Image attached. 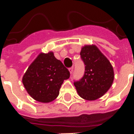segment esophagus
<instances>
[{"mask_svg":"<svg viewBox=\"0 0 134 134\" xmlns=\"http://www.w3.org/2000/svg\"><path fill=\"white\" fill-rule=\"evenodd\" d=\"M73 70H74V67H71L69 68V71H70V74H72L73 72Z\"/></svg>","mask_w":134,"mask_h":134,"instance_id":"1","label":"esophagus"}]
</instances>
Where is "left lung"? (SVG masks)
Here are the masks:
<instances>
[{
	"mask_svg": "<svg viewBox=\"0 0 134 134\" xmlns=\"http://www.w3.org/2000/svg\"><path fill=\"white\" fill-rule=\"evenodd\" d=\"M80 57L85 64L84 75L74 81V85L81 98L94 100L103 96L111 87L114 79L113 69L96 46L82 47Z\"/></svg>",
	"mask_w": 134,
	"mask_h": 134,
	"instance_id": "obj_1",
	"label": "left lung"
}]
</instances>
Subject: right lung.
Here are the masks:
<instances>
[{
  "label": "right lung",
  "mask_w": 134,
  "mask_h": 134,
  "mask_svg": "<svg viewBox=\"0 0 134 134\" xmlns=\"http://www.w3.org/2000/svg\"><path fill=\"white\" fill-rule=\"evenodd\" d=\"M70 73L54 53H41L29 67L23 77V84L34 100L49 103L57 98L64 80Z\"/></svg>",
  "instance_id": "right-lung-1"
}]
</instances>
